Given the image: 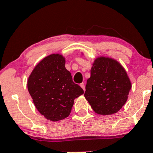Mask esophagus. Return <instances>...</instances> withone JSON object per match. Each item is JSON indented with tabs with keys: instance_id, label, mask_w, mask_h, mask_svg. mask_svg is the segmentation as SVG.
Wrapping results in <instances>:
<instances>
[{
	"instance_id": "1",
	"label": "esophagus",
	"mask_w": 153,
	"mask_h": 153,
	"mask_svg": "<svg viewBox=\"0 0 153 153\" xmlns=\"http://www.w3.org/2000/svg\"><path fill=\"white\" fill-rule=\"evenodd\" d=\"M80 86H81V88H82V89H83V91H85V84H84L83 82H82V83H80Z\"/></svg>"
}]
</instances>
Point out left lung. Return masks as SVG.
I'll use <instances>...</instances> for the list:
<instances>
[{"label": "left lung", "instance_id": "left-lung-1", "mask_svg": "<svg viewBox=\"0 0 153 153\" xmlns=\"http://www.w3.org/2000/svg\"><path fill=\"white\" fill-rule=\"evenodd\" d=\"M131 88L123 65L112 58L100 56L92 64L84 96L96 113L111 115L125 105Z\"/></svg>", "mask_w": 153, "mask_h": 153}]
</instances>
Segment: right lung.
Returning a JSON list of instances; mask_svg holds the SVG:
<instances>
[{"instance_id": "right-lung-1", "label": "right lung", "mask_w": 153, "mask_h": 153, "mask_svg": "<svg viewBox=\"0 0 153 153\" xmlns=\"http://www.w3.org/2000/svg\"><path fill=\"white\" fill-rule=\"evenodd\" d=\"M27 89L37 110L46 119L57 122L70 115L74 99L84 93L65 68V59L51 54L40 61L27 79Z\"/></svg>"}]
</instances>
